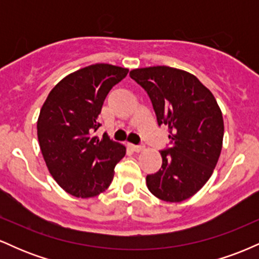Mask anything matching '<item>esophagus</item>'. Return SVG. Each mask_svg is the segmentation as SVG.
Masks as SVG:
<instances>
[{"mask_svg":"<svg viewBox=\"0 0 259 259\" xmlns=\"http://www.w3.org/2000/svg\"><path fill=\"white\" fill-rule=\"evenodd\" d=\"M127 147H129L133 152H141V151L144 150V147L142 146H138V145H133V144L127 145Z\"/></svg>","mask_w":259,"mask_h":259,"instance_id":"1","label":"esophagus"}]
</instances>
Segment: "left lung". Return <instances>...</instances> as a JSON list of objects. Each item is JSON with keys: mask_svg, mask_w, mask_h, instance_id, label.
Returning a JSON list of instances; mask_svg holds the SVG:
<instances>
[{"mask_svg": "<svg viewBox=\"0 0 259 259\" xmlns=\"http://www.w3.org/2000/svg\"><path fill=\"white\" fill-rule=\"evenodd\" d=\"M130 78L146 90L158 124H167L169 145L162 167L147 175L152 195L165 202L192 197L213 174L223 147L224 120L209 89L194 74L167 65L138 68Z\"/></svg>", "mask_w": 259, "mask_h": 259, "instance_id": "obj_1", "label": "left lung"}]
</instances>
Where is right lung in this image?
I'll use <instances>...</instances> for the list:
<instances>
[{
	"mask_svg": "<svg viewBox=\"0 0 259 259\" xmlns=\"http://www.w3.org/2000/svg\"><path fill=\"white\" fill-rule=\"evenodd\" d=\"M129 69L97 63L68 74L41 107L37 139L47 169L65 192L78 198L95 197L111 185L114 167L126 148L92 134L103 102Z\"/></svg>",
	"mask_w": 259,
	"mask_h": 259,
	"instance_id": "obj_1",
	"label": "right lung"
}]
</instances>
